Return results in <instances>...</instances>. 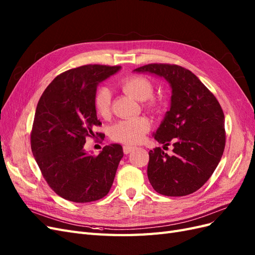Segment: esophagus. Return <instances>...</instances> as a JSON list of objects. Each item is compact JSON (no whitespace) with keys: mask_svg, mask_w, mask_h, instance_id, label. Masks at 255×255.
<instances>
[{"mask_svg":"<svg viewBox=\"0 0 255 255\" xmlns=\"http://www.w3.org/2000/svg\"><path fill=\"white\" fill-rule=\"evenodd\" d=\"M135 149H136V146H134V145H128V144L123 145V152H125V154H128Z\"/></svg>","mask_w":255,"mask_h":255,"instance_id":"obj_1","label":"esophagus"}]
</instances>
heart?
I'll list each match as a JSON object with an SVG mask.
<instances>
[{
	"label": "heart",
	"instance_id": "obj_1",
	"mask_svg": "<svg viewBox=\"0 0 255 255\" xmlns=\"http://www.w3.org/2000/svg\"><path fill=\"white\" fill-rule=\"evenodd\" d=\"M119 86L128 96L137 101L143 102L153 95V85L148 80L139 75L127 76L119 82ZM111 92L106 87H100L95 95V109L98 115L107 117L111 112ZM157 103L150 100L148 107L156 109ZM151 123L144 117H136L121 120L113 126L111 136L114 140L125 143H137L142 140L144 135L149 132Z\"/></svg>",
	"mask_w": 255,
	"mask_h": 255
}]
</instances>
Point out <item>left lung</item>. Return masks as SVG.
Returning <instances> with one entry per match:
<instances>
[{
  "mask_svg": "<svg viewBox=\"0 0 255 255\" xmlns=\"http://www.w3.org/2000/svg\"><path fill=\"white\" fill-rule=\"evenodd\" d=\"M134 72L159 76L171 87L170 110L153 137L163 148L172 144L173 154L168 155L160 148L151 150L148 179L160 195H190L210 179L225 150L221 106L203 83L181 66L150 64Z\"/></svg>",
  "mask_w": 255,
  "mask_h": 255,
  "instance_id": "8db88e82",
  "label": "left lung"
}]
</instances>
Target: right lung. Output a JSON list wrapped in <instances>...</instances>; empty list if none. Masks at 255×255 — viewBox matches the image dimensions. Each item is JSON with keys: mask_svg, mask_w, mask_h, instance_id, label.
<instances>
[{"mask_svg": "<svg viewBox=\"0 0 255 255\" xmlns=\"http://www.w3.org/2000/svg\"><path fill=\"white\" fill-rule=\"evenodd\" d=\"M121 69L87 65L59 74L43 91L36 107L30 146L49 186L69 201L86 203L105 197L123 157L118 143L98 155L84 149L100 126L95 109L99 83Z\"/></svg>", "mask_w": 255, "mask_h": 255, "instance_id": "obj_1", "label": "right lung"}]
</instances>
